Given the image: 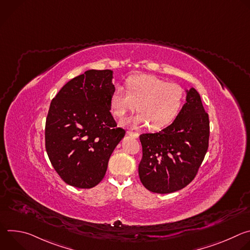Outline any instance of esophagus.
Instances as JSON below:
<instances>
[{"mask_svg": "<svg viewBox=\"0 0 250 250\" xmlns=\"http://www.w3.org/2000/svg\"><path fill=\"white\" fill-rule=\"evenodd\" d=\"M126 133H127L128 135H130V136L134 137V138H138V136H139V134H138L137 132H134V131H130V130H128Z\"/></svg>", "mask_w": 250, "mask_h": 250, "instance_id": "1", "label": "esophagus"}]
</instances>
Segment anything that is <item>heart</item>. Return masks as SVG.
Listing matches in <instances>:
<instances>
[{
	"label": "heart",
	"instance_id": "heart-1",
	"mask_svg": "<svg viewBox=\"0 0 250 250\" xmlns=\"http://www.w3.org/2000/svg\"><path fill=\"white\" fill-rule=\"evenodd\" d=\"M126 90L116 86L110 99L112 113L123 118L136 109V115L125 120L124 125L138 126L149 124L151 129L169 125L179 115L184 103V90L154 75H134L126 79Z\"/></svg>",
	"mask_w": 250,
	"mask_h": 250
}]
</instances>
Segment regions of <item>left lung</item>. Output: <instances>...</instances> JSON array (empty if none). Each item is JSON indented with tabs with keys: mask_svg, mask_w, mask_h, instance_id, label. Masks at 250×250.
<instances>
[{
	"mask_svg": "<svg viewBox=\"0 0 250 250\" xmlns=\"http://www.w3.org/2000/svg\"><path fill=\"white\" fill-rule=\"evenodd\" d=\"M186 103L174 122L155 133L140 134L139 179L147 190L168 194L193 181L208 147L209 122L199 93L186 91Z\"/></svg>",
	"mask_w": 250,
	"mask_h": 250,
	"instance_id": "left-lung-1",
	"label": "left lung"
}]
</instances>
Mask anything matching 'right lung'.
Segmentation results:
<instances>
[{"label": "right lung", "mask_w": 250, "mask_h": 250, "mask_svg": "<svg viewBox=\"0 0 250 250\" xmlns=\"http://www.w3.org/2000/svg\"><path fill=\"white\" fill-rule=\"evenodd\" d=\"M112 70H88L67 82L51 101L45 148L61 179L90 189L104 177L109 159L125 136L110 110Z\"/></svg>", "instance_id": "add662e5"}]
</instances>
